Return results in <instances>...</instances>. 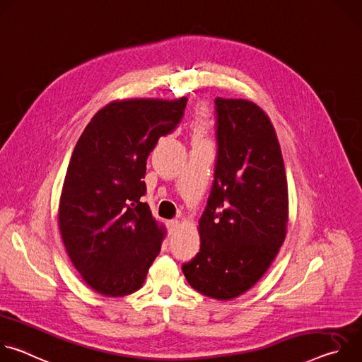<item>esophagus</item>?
Here are the masks:
<instances>
[{
	"instance_id": "esophagus-1",
	"label": "esophagus",
	"mask_w": 362,
	"mask_h": 362,
	"mask_svg": "<svg viewBox=\"0 0 362 362\" xmlns=\"http://www.w3.org/2000/svg\"><path fill=\"white\" fill-rule=\"evenodd\" d=\"M179 225H180V222H179L177 219H173V221H169V222H168V228H169L170 232L176 230V229L179 228Z\"/></svg>"
}]
</instances>
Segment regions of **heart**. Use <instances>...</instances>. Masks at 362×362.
<instances>
[{"mask_svg": "<svg viewBox=\"0 0 362 362\" xmlns=\"http://www.w3.org/2000/svg\"><path fill=\"white\" fill-rule=\"evenodd\" d=\"M192 132H193V143L209 141L208 136L211 132V123L204 117L203 113H199L192 122Z\"/></svg>", "mask_w": 362, "mask_h": 362, "instance_id": "b5f03b06", "label": "heart"}]
</instances>
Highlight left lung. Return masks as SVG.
I'll use <instances>...</instances> for the list:
<instances>
[{"label": "left lung", "mask_w": 362, "mask_h": 362, "mask_svg": "<svg viewBox=\"0 0 362 362\" xmlns=\"http://www.w3.org/2000/svg\"><path fill=\"white\" fill-rule=\"evenodd\" d=\"M215 180L199 219L200 250L182 267L189 285L229 300L250 289L286 236L288 183L267 113L242 98L216 97Z\"/></svg>", "instance_id": "8db88e82"}]
</instances>
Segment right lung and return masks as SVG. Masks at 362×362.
<instances>
[{"label": "right lung", "mask_w": 362, "mask_h": 362, "mask_svg": "<svg viewBox=\"0 0 362 362\" xmlns=\"http://www.w3.org/2000/svg\"><path fill=\"white\" fill-rule=\"evenodd\" d=\"M187 98L116 100L81 133L63 183L59 228L74 268L105 296H126L146 281L166 228L151 216L146 160L182 120Z\"/></svg>", "instance_id": "right-lung-1"}]
</instances>
